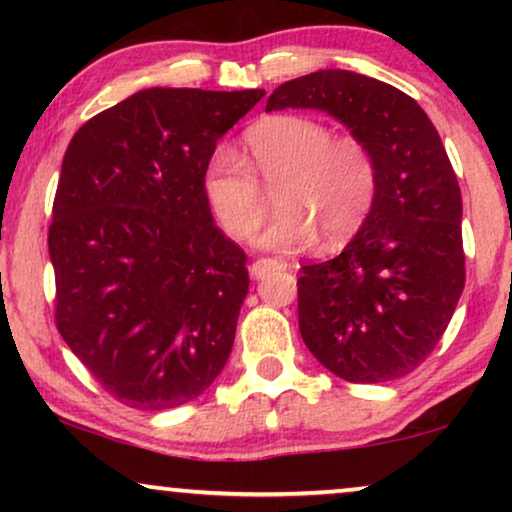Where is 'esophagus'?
Here are the masks:
<instances>
[{
  "mask_svg": "<svg viewBox=\"0 0 512 512\" xmlns=\"http://www.w3.org/2000/svg\"><path fill=\"white\" fill-rule=\"evenodd\" d=\"M289 268V263L282 261V258H258V261L251 263V277L254 279H263L265 275H270V272L275 270H286Z\"/></svg>",
  "mask_w": 512,
  "mask_h": 512,
  "instance_id": "obj_1",
  "label": "esophagus"
}]
</instances>
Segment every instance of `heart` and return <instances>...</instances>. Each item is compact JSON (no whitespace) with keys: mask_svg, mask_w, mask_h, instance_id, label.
Masks as SVG:
<instances>
[{"mask_svg":"<svg viewBox=\"0 0 512 512\" xmlns=\"http://www.w3.org/2000/svg\"><path fill=\"white\" fill-rule=\"evenodd\" d=\"M244 146L247 160L219 146L202 174L209 207L233 240H249L268 214L262 185L277 188L282 207L261 235L270 249H303L319 233L328 247L342 244L373 212L380 170L363 139L333 137L328 125L307 116H272L247 130Z\"/></svg>","mask_w":512,"mask_h":512,"instance_id":"b5f03b06","label":"heart"}]
</instances>
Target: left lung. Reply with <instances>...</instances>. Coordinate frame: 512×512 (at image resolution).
Returning a JSON list of instances; mask_svg holds the SVG:
<instances>
[{
    "instance_id": "1",
    "label": "left lung",
    "mask_w": 512,
    "mask_h": 512,
    "mask_svg": "<svg viewBox=\"0 0 512 512\" xmlns=\"http://www.w3.org/2000/svg\"><path fill=\"white\" fill-rule=\"evenodd\" d=\"M319 109L375 153L373 212L331 261L300 268L298 326L321 366L356 384L424 363L466 282L461 191L424 109L389 83L347 69L286 81L265 111Z\"/></svg>"
}]
</instances>
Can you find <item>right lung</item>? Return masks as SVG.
I'll return each instance as SVG.
<instances>
[{"mask_svg":"<svg viewBox=\"0 0 512 512\" xmlns=\"http://www.w3.org/2000/svg\"><path fill=\"white\" fill-rule=\"evenodd\" d=\"M263 95L146 88L67 146L48 228L55 324L130 408L191 403L226 366L247 254L214 226L202 174Z\"/></svg>","mask_w":512,"mask_h":512,"instance_id":"1","label":"right lung"}]
</instances>
